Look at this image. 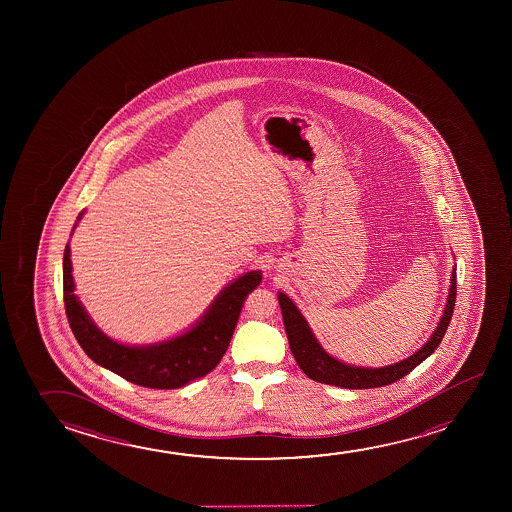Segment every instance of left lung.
<instances>
[{
    "mask_svg": "<svg viewBox=\"0 0 512 512\" xmlns=\"http://www.w3.org/2000/svg\"><path fill=\"white\" fill-rule=\"evenodd\" d=\"M280 301L281 315L285 323L290 351L294 353L295 362L301 367V371L313 381L325 383V385L341 386L350 390H362V388H379V386L392 385L395 381L407 376L413 371L416 365H420L425 358L430 357L442 341V337L448 330L453 309L456 301V271H453L451 288H449L448 304L444 309L441 322L437 325L434 334L421 350L416 351L411 357L402 360L399 364L388 365V367H355L339 362L336 358L325 353L322 346L318 344L313 332L304 320V316L295 308L294 302L288 299L285 294H278Z\"/></svg>",
    "mask_w": 512,
    "mask_h": 512,
    "instance_id": "8db88e82",
    "label": "left lung"
}]
</instances>
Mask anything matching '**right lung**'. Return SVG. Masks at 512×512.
Segmentation results:
<instances>
[{
	"instance_id": "obj_1",
	"label": "right lung",
	"mask_w": 512,
	"mask_h": 512,
	"mask_svg": "<svg viewBox=\"0 0 512 512\" xmlns=\"http://www.w3.org/2000/svg\"><path fill=\"white\" fill-rule=\"evenodd\" d=\"M84 213L78 215V220ZM260 271L238 278L220 292L196 327L166 343L134 348L112 341L94 325L75 295L71 276L70 245L64 248V308L82 350L101 367L134 385L173 390L213 371L224 357L248 294L259 287Z\"/></svg>"
}]
</instances>
